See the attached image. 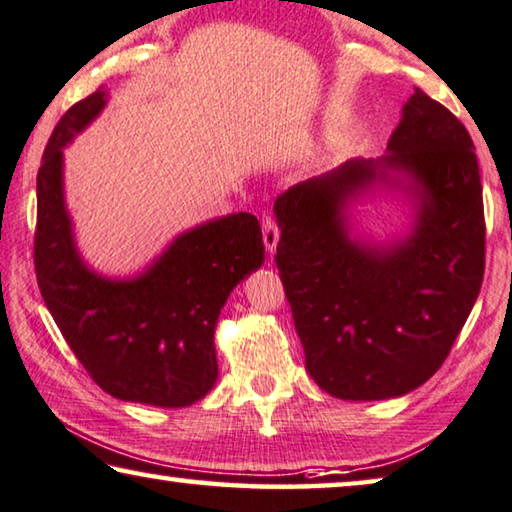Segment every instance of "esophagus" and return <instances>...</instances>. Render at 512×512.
<instances>
[{
    "mask_svg": "<svg viewBox=\"0 0 512 512\" xmlns=\"http://www.w3.org/2000/svg\"><path fill=\"white\" fill-rule=\"evenodd\" d=\"M263 242H265V249H268V254L272 256L279 244V228L270 217H263Z\"/></svg>",
    "mask_w": 512,
    "mask_h": 512,
    "instance_id": "esophagus-1",
    "label": "esophagus"
}]
</instances>
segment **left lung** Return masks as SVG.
<instances>
[{"label":"left lung","instance_id":"1","mask_svg":"<svg viewBox=\"0 0 512 512\" xmlns=\"http://www.w3.org/2000/svg\"><path fill=\"white\" fill-rule=\"evenodd\" d=\"M376 188L414 205L412 228L395 241L354 233L352 210ZM274 217V261L318 388L374 402L432 379L485 272L483 187L464 124L416 87L383 157L295 184Z\"/></svg>","mask_w":512,"mask_h":512}]
</instances>
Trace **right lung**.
Here are the masks:
<instances>
[{
  "label": "right lung",
  "instance_id": "add662e5",
  "mask_svg": "<svg viewBox=\"0 0 512 512\" xmlns=\"http://www.w3.org/2000/svg\"><path fill=\"white\" fill-rule=\"evenodd\" d=\"M96 90L66 110L36 175L34 265L43 302L101 390L124 402L182 409L219 376L214 328L242 279L265 261L261 224L238 212L203 221L129 277H108L80 254L64 196V147L101 115Z\"/></svg>",
  "mask_w": 512,
  "mask_h": 512
}]
</instances>
